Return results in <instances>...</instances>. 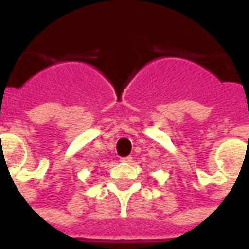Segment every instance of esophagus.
<instances>
[{
    "label": "esophagus",
    "mask_w": 249,
    "mask_h": 249,
    "mask_svg": "<svg viewBox=\"0 0 249 249\" xmlns=\"http://www.w3.org/2000/svg\"><path fill=\"white\" fill-rule=\"evenodd\" d=\"M121 162H123V163H129L132 160V157L131 156H126V157H121Z\"/></svg>",
    "instance_id": "34e87169"
}]
</instances>
